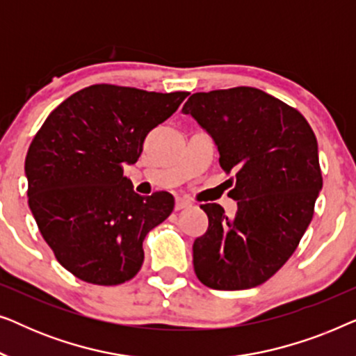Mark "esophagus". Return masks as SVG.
<instances>
[{"label": "esophagus", "instance_id": "esophagus-1", "mask_svg": "<svg viewBox=\"0 0 356 356\" xmlns=\"http://www.w3.org/2000/svg\"><path fill=\"white\" fill-rule=\"evenodd\" d=\"M189 206H191V202L186 201V199H183V197H178L177 202H175V211H183V209H186Z\"/></svg>", "mask_w": 356, "mask_h": 356}]
</instances>
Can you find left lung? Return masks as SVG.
<instances>
[{
    "mask_svg": "<svg viewBox=\"0 0 356 356\" xmlns=\"http://www.w3.org/2000/svg\"><path fill=\"white\" fill-rule=\"evenodd\" d=\"M216 140L230 178L235 217L202 204L209 227L194 240L197 279L245 290L269 280L293 254L323 188L318 140L293 106L254 87L196 92L183 106ZM228 179V181H230Z\"/></svg>",
    "mask_w": 356,
    "mask_h": 356,
    "instance_id": "obj_1",
    "label": "left lung"
}]
</instances>
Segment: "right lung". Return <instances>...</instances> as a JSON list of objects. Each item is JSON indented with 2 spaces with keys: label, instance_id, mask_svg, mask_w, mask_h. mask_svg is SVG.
Listing matches in <instances>:
<instances>
[{
  "label": "right lung",
  "instance_id": "obj_1",
  "mask_svg": "<svg viewBox=\"0 0 356 356\" xmlns=\"http://www.w3.org/2000/svg\"><path fill=\"white\" fill-rule=\"evenodd\" d=\"M188 95L89 86L37 131L26 157L29 207L56 261L77 279L120 285L140 270L144 238L172 213L175 199L165 191L139 196L123 167Z\"/></svg>",
  "mask_w": 356,
  "mask_h": 356
}]
</instances>
